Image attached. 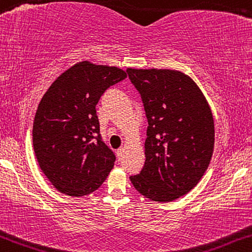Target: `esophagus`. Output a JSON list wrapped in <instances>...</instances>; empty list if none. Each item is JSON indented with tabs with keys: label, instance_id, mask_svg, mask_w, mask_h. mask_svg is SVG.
I'll list each match as a JSON object with an SVG mask.
<instances>
[{
	"label": "esophagus",
	"instance_id": "obj_1",
	"mask_svg": "<svg viewBox=\"0 0 252 252\" xmlns=\"http://www.w3.org/2000/svg\"><path fill=\"white\" fill-rule=\"evenodd\" d=\"M124 154H125V148H119L118 150H116V155H118V159L121 160L124 158Z\"/></svg>",
	"mask_w": 252,
	"mask_h": 252
}]
</instances>
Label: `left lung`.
<instances>
[{
  "label": "left lung",
  "instance_id": "left-lung-1",
  "mask_svg": "<svg viewBox=\"0 0 252 252\" xmlns=\"http://www.w3.org/2000/svg\"><path fill=\"white\" fill-rule=\"evenodd\" d=\"M148 120L145 162L129 176L145 198L172 201L190 191L211 160L215 125L200 88L176 70L127 69Z\"/></svg>",
  "mask_w": 252,
  "mask_h": 252
}]
</instances>
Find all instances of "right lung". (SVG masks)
<instances>
[{
  "instance_id": "add662e5",
  "label": "right lung",
  "mask_w": 252,
  "mask_h": 252,
  "mask_svg": "<svg viewBox=\"0 0 252 252\" xmlns=\"http://www.w3.org/2000/svg\"><path fill=\"white\" fill-rule=\"evenodd\" d=\"M124 79V70L82 62L64 71L41 99L33 120V150L41 170L62 193L87 195L113 168L116 157L103 141L95 105Z\"/></svg>"
}]
</instances>
